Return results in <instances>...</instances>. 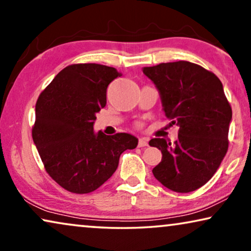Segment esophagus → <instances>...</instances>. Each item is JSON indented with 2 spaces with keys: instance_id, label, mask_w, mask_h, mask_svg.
<instances>
[{
  "instance_id": "obj_1",
  "label": "esophagus",
  "mask_w": 251,
  "mask_h": 251,
  "mask_svg": "<svg viewBox=\"0 0 251 251\" xmlns=\"http://www.w3.org/2000/svg\"><path fill=\"white\" fill-rule=\"evenodd\" d=\"M148 140L147 139H140L139 140V144H137V146H139L140 148H143V147H148Z\"/></svg>"
}]
</instances>
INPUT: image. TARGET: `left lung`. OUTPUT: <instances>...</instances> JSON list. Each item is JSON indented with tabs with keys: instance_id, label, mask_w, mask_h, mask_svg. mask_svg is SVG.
Wrapping results in <instances>:
<instances>
[{
	"instance_id": "1",
	"label": "left lung",
	"mask_w": 251,
	"mask_h": 251,
	"mask_svg": "<svg viewBox=\"0 0 251 251\" xmlns=\"http://www.w3.org/2000/svg\"><path fill=\"white\" fill-rule=\"evenodd\" d=\"M143 73L159 91L166 117L179 126L173 144L165 139L149 142L162 153L154 177L172 191H195L213 177L227 152L232 108L222 82L189 61L144 67Z\"/></svg>"
}]
</instances>
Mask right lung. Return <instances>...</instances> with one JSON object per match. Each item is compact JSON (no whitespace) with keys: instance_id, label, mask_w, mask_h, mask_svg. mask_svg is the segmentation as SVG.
<instances>
[{"instance_id":"right-lung-1","label":"right lung","mask_w":251,"mask_h":251,"mask_svg":"<svg viewBox=\"0 0 251 251\" xmlns=\"http://www.w3.org/2000/svg\"><path fill=\"white\" fill-rule=\"evenodd\" d=\"M112 67L76 63L63 68L37 99L31 135L44 168L67 191L93 192L111 177L119 157L137 146L127 133L95 134V114L105 107Z\"/></svg>"}]
</instances>
